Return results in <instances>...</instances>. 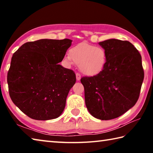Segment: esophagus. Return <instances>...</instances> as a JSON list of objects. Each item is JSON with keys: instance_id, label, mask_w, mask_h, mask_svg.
<instances>
[{"instance_id": "1", "label": "esophagus", "mask_w": 153, "mask_h": 153, "mask_svg": "<svg viewBox=\"0 0 153 153\" xmlns=\"http://www.w3.org/2000/svg\"><path fill=\"white\" fill-rule=\"evenodd\" d=\"M76 79H77V80H79L80 79H81V75L78 73H77L76 74Z\"/></svg>"}]
</instances>
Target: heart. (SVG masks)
<instances>
[{"label":"heart","instance_id":"b5f03b06","mask_svg":"<svg viewBox=\"0 0 153 153\" xmlns=\"http://www.w3.org/2000/svg\"><path fill=\"white\" fill-rule=\"evenodd\" d=\"M66 60L78 64L79 69L87 76H95L104 69L107 63V53L103 48L86 42L74 46L69 51Z\"/></svg>","mask_w":153,"mask_h":153}]
</instances>
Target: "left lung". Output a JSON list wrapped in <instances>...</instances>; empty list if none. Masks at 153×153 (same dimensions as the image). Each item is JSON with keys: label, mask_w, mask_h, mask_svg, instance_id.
<instances>
[{"label": "left lung", "mask_w": 153, "mask_h": 153, "mask_svg": "<svg viewBox=\"0 0 153 153\" xmlns=\"http://www.w3.org/2000/svg\"><path fill=\"white\" fill-rule=\"evenodd\" d=\"M99 45L107 53V63L99 74L83 77L81 82L90 113L99 120H109L135 105L144 73L140 54L128 41L109 39Z\"/></svg>", "instance_id": "1"}]
</instances>
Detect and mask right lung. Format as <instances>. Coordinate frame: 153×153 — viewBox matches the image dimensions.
Here are the masks:
<instances>
[{
    "instance_id": "1",
    "label": "right lung",
    "mask_w": 153,
    "mask_h": 153,
    "mask_svg": "<svg viewBox=\"0 0 153 153\" xmlns=\"http://www.w3.org/2000/svg\"><path fill=\"white\" fill-rule=\"evenodd\" d=\"M71 42L67 38L27 42L13 55L7 74L9 95L29 117L48 120L63 113L76 77L73 70L58 63Z\"/></svg>"
}]
</instances>
